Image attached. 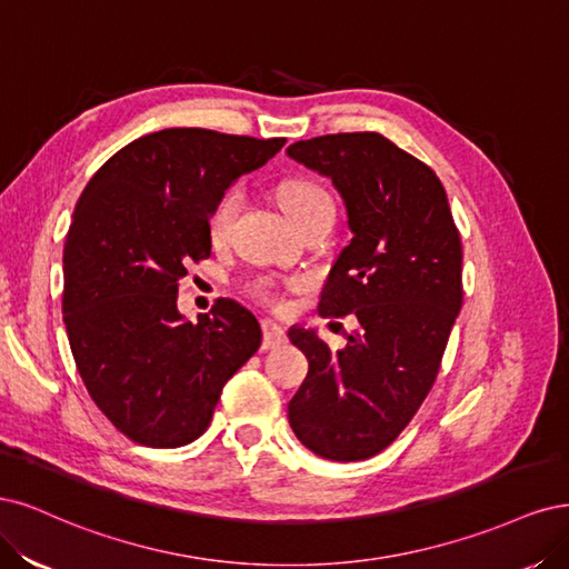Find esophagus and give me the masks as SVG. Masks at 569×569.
<instances>
[{
    "label": "esophagus",
    "mask_w": 569,
    "mask_h": 569,
    "mask_svg": "<svg viewBox=\"0 0 569 569\" xmlns=\"http://www.w3.org/2000/svg\"><path fill=\"white\" fill-rule=\"evenodd\" d=\"M262 333H264L262 350H273V347H279V345L286 342V328L273 319L262 321Z\"/></svg>",
    "instance_id": "esophagus-1"
}]
</instances>
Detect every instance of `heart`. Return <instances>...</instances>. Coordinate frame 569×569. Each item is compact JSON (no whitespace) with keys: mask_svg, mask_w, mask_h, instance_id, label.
<instances>
[{"mask_svg":"<svg viewBox=\"0 0 569 569\" xmlns=\"http://www.w3.org/2000/svg\"><path fill=\"white\" fill-rule=\"evenodd\" d=\"M277 196H279V203H281L283 212L288 214V219L296 227L302 224L309 217L333 210L331 193H328L321 184H317L315 179H307V177L283 179L277 189ZM236 208H238V196H236V191H229L212 210L210 236L214 238V241L227 233L231 219L236 214ZM262 290L267 292V288H262Z\"/></svg>","mask_w":569,"mask_h":569,"instance_id":"obj_1","label":"heart"}]
</instances>
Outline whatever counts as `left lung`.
<instances>
[{"label": "left lung", "mask_w": 569, "mask_h": 569, "mask_svg": "<svg viewBox=\"0 0 569 569\" xmlns=\"http://www.w3.org/2000/svg\"><path fill=\"white\" fill-rule=\"evenodd\" d=\"M333 181L352 241L328 273L319 311L359 326L333 352L292 326L309 371L288 405L300 442L328 461H363L390 447L423 405L463 302V250L442 181L376 132L288 146Z\"/></svg>", "instance_id": "obj_1"}]
</instances>
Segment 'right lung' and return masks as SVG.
Masks as SVG:
<instances>
[{
  "label": "right lung",
  "instance_id": "obj_1",
  "mask_svg": "<svg viewBox=\"0 0 569 569\" xmlns=\"http://www.w3.org/2000/svg\"><path fill=\"white\" fill-rule=\"evenodd\" d=\"M286 139L172 127L134 139L84 187L63 248V323L106 418L146 447H181L210 426L227 380L258 352L260 323L217 300L177 309L187 264L210 258V217L238 177Z\"/></svg>",
  "mask_w": 569,
  "mask_h": 569
}]
</instances>
